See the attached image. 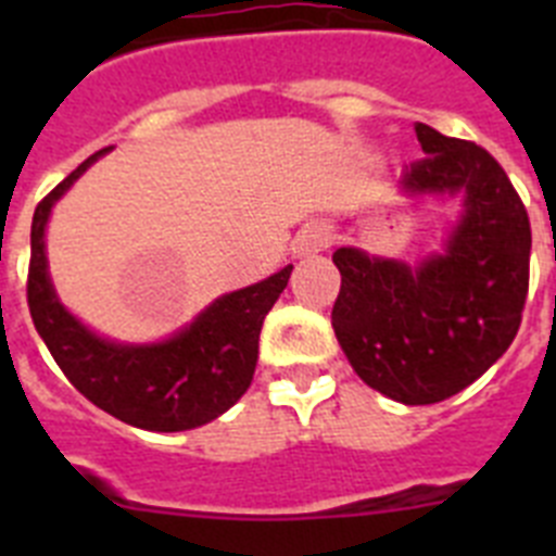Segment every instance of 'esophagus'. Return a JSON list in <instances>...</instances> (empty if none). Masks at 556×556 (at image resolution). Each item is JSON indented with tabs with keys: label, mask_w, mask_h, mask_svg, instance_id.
<instances>
[{
	"label": "esophagus",
	"mask_w": 556,
	"mask_h": 556,
	"mask_svg": "<svg viewBox=\"0 0 556 556\" xmlns=\"http://www.w3.org/2000/svg\"><path fill=\"white\" fill-rule=\"evenodd\" d=\"M328 244H331V230H328V225L308 223L306 228L298 233V239H294V253L301 255V258H306V255L326 250Z\"/></svg>",
	"instance_id": "esophagus-1"
}]
</instances>
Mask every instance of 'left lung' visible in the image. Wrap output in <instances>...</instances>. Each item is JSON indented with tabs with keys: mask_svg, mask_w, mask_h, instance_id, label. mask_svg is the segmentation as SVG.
Listing matches in <instances>:
<instances>
[{
	"mask_svg": "<svg viewBox=\"0 0 556 556\" xmlns=\"http://www.w3.org/2000/svg\"><path fill=\"white\" fill-rule=\"evenodd\" d=\"M424 155L406 198H462L440 253L420 264L358 248L333 253L342 287L331 312L356 376L397 404L456 395L513 345L529 292L532 228L507 172L484 147L417 122Z\"/></svg>",
	"mask_w": 556,
	"mask_h": 556,
	"instance_id": "left-lung-1",
	"label": "left lung"
}]
</instances>
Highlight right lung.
<instances>
[{
  "mask_svg": "<svg viewBox=\"0 0 556 556\" xmlns=\"http://www.w3.org/2000/svg\"><path fill=\"white\" fill-rule=\"evenodd\" d=\"M108 150L111 147L83 161L33 214L29 314L63 376L102 412L147 431L198 429L228 412L248 392L258 362L264 317L287 289L292 264L253 287L217 298L169 339L127 345L100 337L83 326L58 298L49 278L43 233L52 205Z\"/></svg>",
  "mask_w": 556,
  "mask_h": 556,
  "instance_id": "add662e5",
  "label": "right lung"
}]
</instances>
